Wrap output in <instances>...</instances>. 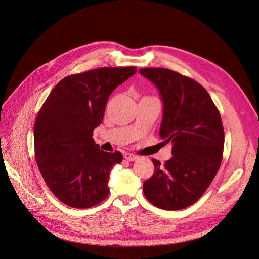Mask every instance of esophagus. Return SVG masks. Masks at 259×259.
Listing matches in <instances>:
<instances>
[{
	"mask_svg": "<svg viewBox=\"0 0 259 259\" xmlns=\"http://www.w3.org/2000/svg\"><path fill=\"white\" fill-rule=\"evenodd\" d=\"M124 158H125L126 160H128V161H134V160H137V159L139 158V156H138V155H135V154H133V153H129V152H127V153H125V154H124Z\"/></svg>",
	"mask_w": 259,
	"mask_h": 259,
	"instance_id": "1",
	"label": "esophagus"
}]
</instances>
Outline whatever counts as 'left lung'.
<instances>
[{"instance_id":"1","label":"left lung","mask_w":259,"mask_h":259,"mask_svg":"<svg viewBox=\"0 0 259 259\" xmlns=\"http://www.w3.org/2000/svg\"><path fill=\"white\" fill-rule=\"evenodd\" d=\"M140 74L157 87L164 103L159 135L171 142L172 157L152 159L154 173L143 185L146 198L168 211L196 202L219 171L225 143L219 109L196 80L166 68H142Z\"/></svg>"}]
</instances>
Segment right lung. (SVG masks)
Returning a JSON list of instances; mask_svg holds the SVG:
<instances>
[{
  "label": "right lung",
  "instance_id": "add662e5",
  "mask_svg": "<svg viewBox=\"0 0 259 259\" xmlns=\"http://www.w3.org/2000/svg\"><path fill=\"white\" fill-rule=\"evenodd\" d=\"M135 67H104L66 76L56 85L34 124V154L50 191L65 205L88 209L109 194L108 181L120 152H105L92 139L112 91Z\"/></svg>",
  "mask_w": 259,
  "mask_h": 259
}]
</instances>
